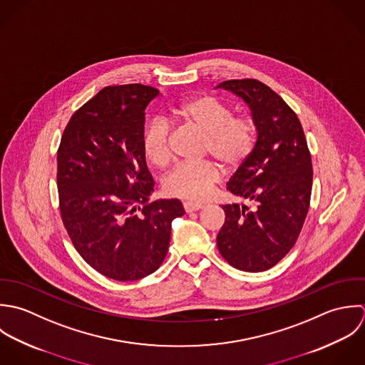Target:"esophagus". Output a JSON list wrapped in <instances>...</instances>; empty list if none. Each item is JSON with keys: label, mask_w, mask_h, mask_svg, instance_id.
<instances>
[{"label": "esophagus", "mask_w": 365, "mask_h": 365, "mask_svg": "<svg viewBox=\"0 0 365 365\" xmlns=\"http://www.w3.org/2000/svg\"><path fill=\"white\" fill-rule=\"evenodd\" d=\"M183 209L186 213H192V212H197L200 209H203V205L200 203H192V202H185L183 203Z\"/></svg>", "instance_id": "34e87169"}]
</instances>
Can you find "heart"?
I'll return each mask as SVG.
<instances>
[{"label":"heart","instance_id":"obj_1","mask_svg":"<svg viewBox=\"0 0 365 365\" xmlns=\"http://www.w3.org/2000/svg\"><path fill=\"white\" fill-rule=\"evenodd\" d=\"M175 118L196 127L205 134L203 148L225 169L241 166L255 148V127L247 117L234 115L232 108L212 94H199L172 108ZM170 125L165 118H153L143 133V150L156 168L172 158L169 144ZM220 172L212 162L180 163L163 180L166 195L200 202L219 182Z\"/></svg>","mask_w":365,"mask_h":365}]
</instances>
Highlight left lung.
Returning a JSON list of instances; mask_svg holds the SVG:
<instances>
[{
    "mask_svg": "<svg viewBox=\"0 0 365 365\" xmlns=\"http://www.w3.org/2000/svg\"><path fill=\"white\" fill-rule=\"evenodd\" d=\"M219 87L250 106L258 138L227 183L232 195L255 206H222L217 247L231 267L262 272L291 251L302 231L313 180L310 150L296 113L271 87L257 78L227 80Z\"/></svg>",
    "mask_w": 365,
    "mask_h": 365,
    "instance_id": "obj_1",
    "label": "left lung"
}]
</instances>
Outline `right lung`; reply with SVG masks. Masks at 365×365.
<instances>
[{"mask_svg":"<svg viewBox=\"0 0 365 365\" xmlns=\"http://www.w3.org/2000/svg\"><path fill=\"white\" fill-rule=\"evenodd\" d=\"M158 90L107 86L71 117L58 148L63 225L80 257L101 275L138 281L163 262L178 199L149 202L155 182L143 150L145 108Z\"/></svg>","mask_w":365,"mask_h":365,"instance_id":"1","label":"right lung"}]
</instances>
